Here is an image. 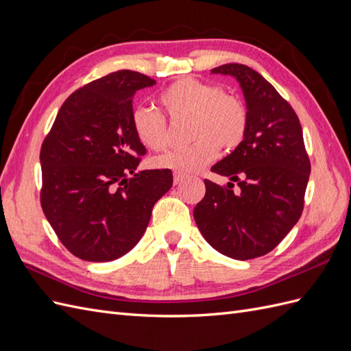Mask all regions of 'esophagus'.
Instances as JSON below:
<instances>
[{
	"mask_svg": "<svg viewBox=\"0 0 351 351\" xmlns=\"http://www.w3.org/2000/svg\"><path fill=\"white\" fill-rule=\"evenodd\" d=\"M187 176L186 174H183V173H178V171H176L174 173V184H178V183H182L183 180L186 178Z\"/></svg>",
	"mask_w": 351,
	"mask_h": 351,
	"instance_id": "34e87169",
	"label": "esophagus"
}]
</instances>
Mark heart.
<instances>
[{
    "label": "heart",
    "mask_w": 351,
    "mask_h": 351,
    "mask_svg": "<svg viewBox=\"0 0 351 351\" xmlns=\"http://www.w3.org/2000/svg\"><path fill=\"white\" fill-rule=\"evenodd\" d=\"M159 104L171 120H187L189 136L195 139L158 156V168L178 173H193L206 167L218 156L221 147H237L247 133L249 114L244 102L226 93L217 84L192 77L180 79L159 95ZM137 142L149 151H162L168 146L165 117L151 107H136L130 117Z\"/></svg>",
    "instance_id": "b5f03b06"
}]
</instances>
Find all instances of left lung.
<instances>
[{
	"label": "left lung",
	"mask_w": 351,
	"mask_h": 351,
	"mask_svg": "<svg viewBox=\"0 0 351 351\" xmlns=\"http://www.w3.org/2000/svg\"><path fill=\"white\" fill-rule=\"evenodd\" d=\"M210 73L237 79L249 127L236 149L210 168L231 183L221 187L205 180L206 193L193 217L212 247L228 258L247 261L277 247L299 221L311 161L299 117L268 80L237 62Z\"/></svg>",
	"instance_id": "obj_1"
}]
</instances>
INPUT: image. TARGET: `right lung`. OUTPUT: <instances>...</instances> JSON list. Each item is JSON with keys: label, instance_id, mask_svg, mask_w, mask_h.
Wrapping results in <instances>:
<instances>
[{"label": "right lung", "instance_id": "right-lung-1", "mask_svg": "<svg viewBox=\"0 0 351 351\" xmlns=\"http://www.w3.org/2000/svg\"><path fill=\"white\" fill-rule=\"evenodd\" d=\"M155 83L120 70L84 84L61 105L42 143V210L83 261L108 262L130 252L173 186L168 168L136 173L146 147L132 130L133 98Z\"/></svg>", "mask_w": 351, "mask_h": 351}]
</instances>
